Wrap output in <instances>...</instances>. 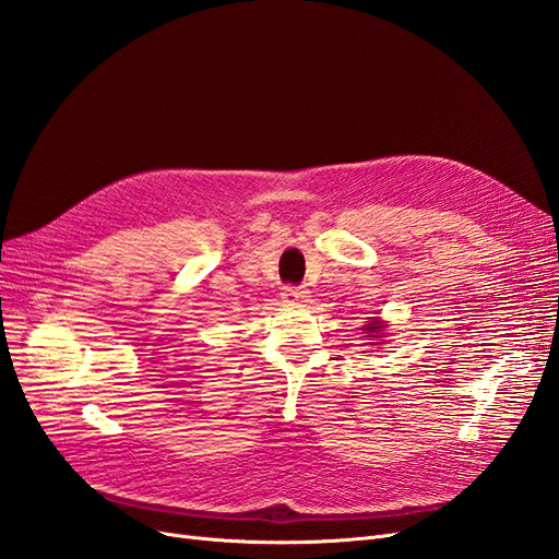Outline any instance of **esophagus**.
<instances>
[{
  "mask_svg": "<svg viewBox=\"0 0 559 559\" xmlns=\"http://www.w3.org/2000/svg\"><path fill=\"white\" fill-rule=\"evenodd\" d=\"M282 298L284 302H289V306H298V302L308 300V292L300 289V286H284Z\"/></svg>",
  "mask_w": 559,
  "mask_h": 559,
  "instance_id": "1",
  "label": "esophagus"
}]
</instances>
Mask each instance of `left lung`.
Segmentation results:
<instances>
[{
  "label": "left lung",
  "instance_id": "left-lung-1",
  "mask_svg": "<svg viewBox=\"0 0 559 559\" xmlns=\"http://www.w3.org/2000/svg\"><path fill=\"white\" fill-rule=\"evenodd\" d=\"M386 329V324H382V321H378V319H370V324H366L364 326V331H366V335L364 337H368V341H373V345L378 343V345H382L380 341L384 337V331Z\"/></svg>",
  "mask_w": 559,
  "mask_h": 559
}]
</instances>
